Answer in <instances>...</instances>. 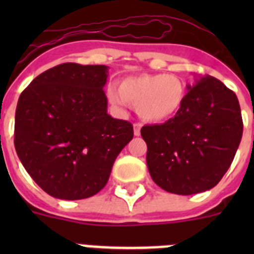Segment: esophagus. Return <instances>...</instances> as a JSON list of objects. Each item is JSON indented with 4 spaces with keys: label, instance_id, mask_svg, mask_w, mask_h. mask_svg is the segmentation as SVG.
<instances>
[{
    "label": "esophagus",
    "instance_id": "34e87169",
    "mask_svg": "<svg viewBox=\"0 0 254 254\" xmlns=\"http://www.w3.org/2000/svg\"><path fill=\"white\" fill-rule=\"evenodd\" d=\"M141 127H142V125H141V123H134V125H133L134 136H140V134H141Z\"/></svg>",
    "mask_w": 254,
    "mask_h": 254
}]
</instances>
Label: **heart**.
<instances>
[{
  "label": "heart",
  "instance_id": "1",
  "mask_svg": "<svg viewBox=\"0 0 254 254\" xmlns=\"http://www.w3.org/2000/svg\"><path fill=\"white\" fill-rule=\"evenodd\" d=\"M108 99L118 111H125L128 103L136 104V112L146 122L172 120L186 103L187 89L177 75L142 73L123 78L120 89L108 87Z\"/></svg>",
  "mask_w": 254,
  "mask_h": 254
}]
</instances>
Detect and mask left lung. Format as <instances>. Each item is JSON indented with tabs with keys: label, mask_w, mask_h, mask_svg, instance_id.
Masks as SVG:
<instances>
[{
	"label": "left lung",
	"mask_w": 254,
	"mask_h": 254,
	"mask_svg": "<svg viewBox=\"0 0 254 254\" xmlns=\"http://www.w3.org/2000/svg\"><path fill=\"white\" fill-rule=\"evenodd\" d=\"M187 90L176 117L141 128L152 181L182 196L214 188L233 163L243 134L237 95L220 80L196 76Z\"/></svg>",
	"instance_id": "left-lung-1"
}]
</instances>
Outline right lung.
<instances>
[{
    "instance_id": "obj_1",
    "label": "right lung",
    "mask_w": 254,
    "mask_h": 254,
    "mask_svg": "<svg viewBox=\"0 0 254 254\" xmlns=\"http://www.w3.org/2000/svg\"><path fill=\"white\" fill-rule=\"evenodd\" d=\"M108 68L58 64L20 95L15 149L29 176L52 197L82 199L98 193L133 137L131 123L107 112Z\"/></svg>"
}]
</instances>
